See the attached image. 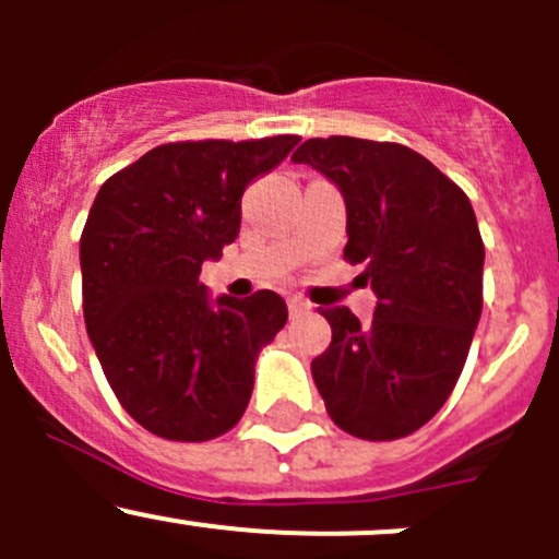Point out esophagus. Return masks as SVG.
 I'll return each mask as SVG.
<instances>
[{
	"instance_id": "34e87169",
	"label": "esophagus",
	"mask_w": 559,
	"mask_h": 559,
	"mask_svg": "<svg viewBox=\"0 0 559 559\" xmlns=\"http://www.w3.org/2000/svg\"><path fill=\"white\" fill-rule=\"evenodd\" d=\"M311 302L308 300H302V297H289V313L292 316H306V313H311Z\"/></svg>"
}]
</instances>
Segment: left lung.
Instances as JSON below:
<instances>
[{
    "instance_id": "obj_1",
    "label": "left lung",
    "mask_w": 559,
    "mask_h": 559,
    "mask_svg": "<svg viewBox=\"0 0 559 559\" xmlns=\"http://www.w3.org/2000/svg\"><path fill=\"white\" fill-rule=\"evenodd\" d=\"M341 189L348 243L376 292L373 321L324 308L332 343L311 362L326 414L365 441L411 436L447 403L481 319L484 243L460 186L397 143L313 138L292 154Z\"/></svg>"
}]
</instances>
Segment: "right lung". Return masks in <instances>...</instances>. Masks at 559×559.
I'll list each match as a JSON object with an SVG mask.
<instances>
[{
	"instance_id": "obj_1",
	"label": "right lung",
	"mask_w": 559,
	"mask_h": 559,
	"mask_svg": "<svg viewBox=\"0 0 559 559\" xmlns=\"http://www.w3.org/2000/svg\"><path fill=\"white\" fill-rule=\"evenodd\" d=\"M297 134L167 143L107 178L81 235L83 316L118 403L167 441H211L238 425L253 362L286 324L262 289L213 300L202 262L240 233V197Z\"/></svg>"
}]
</instances>
